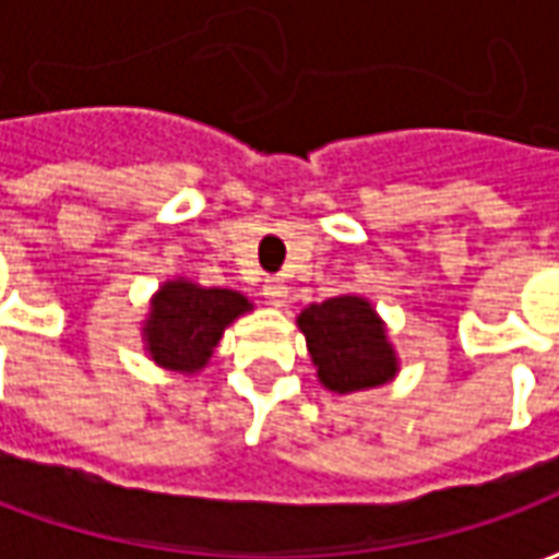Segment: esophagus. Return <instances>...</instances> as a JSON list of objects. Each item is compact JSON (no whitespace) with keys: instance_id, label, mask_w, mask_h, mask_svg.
Returning a JSON list of instances; mask_svg holds the SVG:
<instances>
[{"instance_id":"34e87169","label":"esophagus","mask_w":559,"mask_h":559,"mask_svg":"<svg viewBox=\"0 0 559 559\" xmlns=\"http://www.w3.org/2000/svg\"><path fill=\"white\" fill-rule=\"evenodd\" d=\"M287 296H290V290H287V284H284V281L266 278V284H263V299H266L269 305L284 308V305H287Z\"/></svg>"}]
</instances>
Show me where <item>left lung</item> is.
Listing matches in <instances>:
<instances>
[{
    "label": "left lung",
    "instance_id": "left-lung-1",
    "mask_svg": "<svg viewBox=\"0 0 559 559\" xmlns=\"http://www.w3.org/2000/svg\"><path fill=\"white\" fill-rule=\"evenodd\" d=\"M296 326L305 335L320 386L353 395L386 386L401 371L395 344L371 299L341 293L326 302L302 308Z\"/></svg>",
    "mask_w": 559,
    "mask_h": 559
}]
</instances>
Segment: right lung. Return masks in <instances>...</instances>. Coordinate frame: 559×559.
<instances>
[{
    "label": "right lung",
    "instance_id": "obj_1",
    "mask_svg": "<svg viewBox=\"0 0 559 559\" xmlns=\"http://www.w3.org/2000/svg\"><path fill=\"white\" fill-rule=\"evenodd\" d=\"M254 311V302L230 287H200L176 275L148 299V314L140 323V338L148 359L176 374H200L218 347L224 329Z\"/></svg>",
    "mask_w": 559,
    "mask_h": 559
}]
</instances>
